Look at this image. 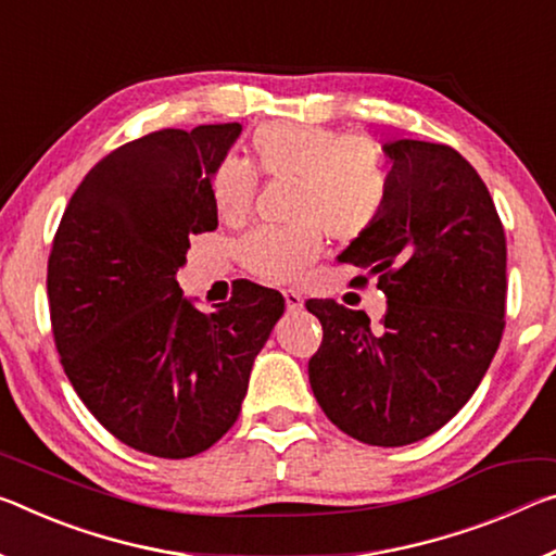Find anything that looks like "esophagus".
Wrapping results in <instances>:
<instances>
[{"instance_id": "obj_1", "label": "esophagus", "mask_w": 556, "mask_h": 556, "mask_svg": "<svg viewBox=\"0 0 556 556\" xmlns=\"http://www.w3.org/2000/svg\"><path fill=\"white\" fill-rule=\"evenodd\" d=\"M285 302H287V309L289 312H299L304 306V296L294 292V289H287L285 292Z\"/></svg>"}]
</instances>
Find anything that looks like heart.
Instances as JSON below:
<instances>
[{
    "mask_svg": "<svg viewBox=\"0 0 556 556\" xmlns=\"http://www.w3.org/2000/svg\"><path fill=\"white\" fill-rule=\"evenodd\" d=\"M250 165L271 180H292V227H262L240 244L252 275L289 281L316 260L323 230L333 242L364 237L383 215L391 170L374 140L339 128L299 121H271L250 138ZM257 178L242 163H225L213 178L219 219L242 223L250 215Z\"/></svg>",
    "mask_w": 556,
    "mask_h": 556,
    "instance_id": "1",
    "label": "heart"
}]
</instances>
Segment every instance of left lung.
<instances>
[{"label": "left lung", "mask_w": 556, "mask_h": 556, "mask_svg": "<svg viewBox=\"0 0 556 556\" xmlns=\"http://www.w3.org/2000/svg\"><path fill=\"white\" fill-rule=\"evenodd\" d=\"M391 195L339 262L378 277L381 324L309 299L321 346L309 383L333 426L368 445L428 438L478 389L505 329L507 242L478 170L451 146L393 140Z\"/></svg>", "instance_id": "left-lung-1"}]
</instances>
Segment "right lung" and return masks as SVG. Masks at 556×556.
<instances>
[{
  "mask_svg": "<svg viewBox=\"0 0 556 556\" xmlns=\"http://www.w3.org/2000/svg\"><path fill=\"white\" fill-rule=\"evenodd\" d=\"M240 123L163 128L96 163L49 254V312L78 399L121 443L198 455L240 416L254 356L285 296L242 281L200 312L175 279L192 235L213 232V175Z\"/></svg>",
  "mask_w": 556,
  "mask_h": 556,
  "instance_id": "1",
  "label": "right lung"
}]
</instances>
